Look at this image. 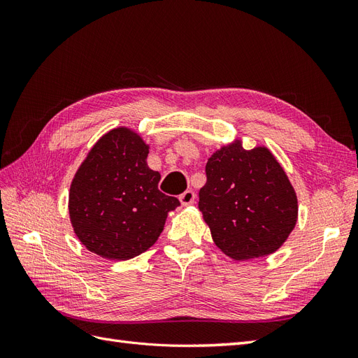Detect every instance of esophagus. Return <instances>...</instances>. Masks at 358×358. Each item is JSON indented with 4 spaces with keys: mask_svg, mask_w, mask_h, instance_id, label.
Here are the masks:
<instances>
[{
    "mask_svg": "<svg viewBox=\"0 0 358 358\" xmlns=\"http://www.w3.org/2000/svg\"><path fill=\"white\" fill-rule=\"evenodd\" d=\"M179 200H180V203H182L183 206H188V204H192V203H194V200H196V192H194L192 189H187L185 192H183V194H180V197H179Z\"/></svg>",
    "mask_w": 358,
    "mask_h": 358,
    "instance_id": "1",
    "label": "esophagus"
}]
</instances>
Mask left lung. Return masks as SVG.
<instances>
[{
    "label": "left lung",
    "instance_id": "8db88e82",
    "mask_svg": "<svg viewBox=\"0 0 358 358\" xmlns=\"http://www.w3.org/2000/svg\"><path fill=\"white\" fill-rule=\"evenodd\" d=\"M199 209L213 242L234 259L275 252L297 222V197L266 148L224 146L206 164Z\"/></svg>",
    "mask_w": 358,
    "mask_h": 358
}]
</instances>
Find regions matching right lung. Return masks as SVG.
<instances>
[{"mask_svg": "<svg viewBox=\"0 0 358 358\" xmlns=\"http://www.w3.org/2000/svg\"><path fill=\"white\" fill-rule=\"evenodd\" d=\"M149 148L128 128L104 134L71 182L69 210L76 236L91 252L129 259L152 246L167 213L180 206L158 189Z\"/></svg>", "mask_w": 358, "mask_h": 358, "instance_id": "add662e5", "label": "right lung"}]
</instances>
